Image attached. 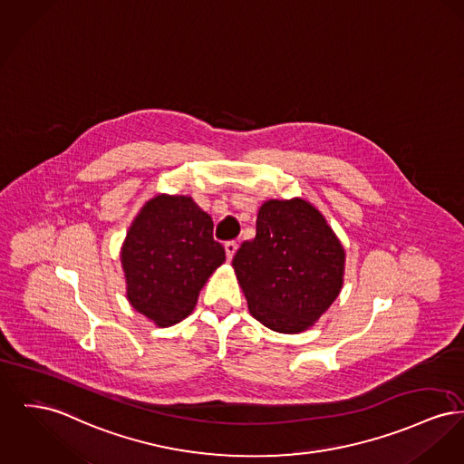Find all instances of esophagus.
<instances>
[{"mask_svg": "<svg viewBox=\"0 0 464 464\" xmlns=\"http://www.w3.org/2000/svg\"><path fill=\"white\" fill-rule=\"evenodd\" d=\"M226 256H227V259H233V256H235V252H237V248H238V244L235 242V240H229V242H226Z\"/></svg>", "mask_w": 464, "mask_h": 464, "instance_id": "34e87169", "label": "esophagus"}]
</instances>
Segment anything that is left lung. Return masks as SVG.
<instances>
[{
    "instance_id": "1",
    "label": "left lung",
    "mask_w": 464,
    "mask_h": 464,
    "mask_svg": "<svg viewBox=\"0 0 464 464\" xmlns=\"http://www.w3.org/2000/svg\"><path fill=\"white\" fill-rule=\"evenodd\" d=\"M345 254L324 218L303 199L266 201L256 238L233 257L250 314L278 333L312 326L342 289Z\"/></svg>"
}]
</instances>
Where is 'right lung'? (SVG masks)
Here are the masks:
<instances>
[{
	"mask_svg": "<svg viewBox=\"0 0 464 464\" xmlns=\"http://www.w3.org/2000/svg\"><path fill=\"white\" fill-rule=\"evenodd\" d=\"M128 300L158 326L186 319L226 250L214 222L188 196H156L138 214L122 246Z\"/></svg>",
	"mask_w": 464,
	"mask_h": 464,
	"instance_id": "1",
	"label": "right lung"
}]
</instances>
